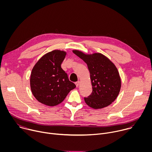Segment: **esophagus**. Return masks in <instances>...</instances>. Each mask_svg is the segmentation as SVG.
Masks as SVG:
<instances>
[{"instance_id": "obj_1", "label": "esophagus", "mask_w": 152, "mask_h": 152, "mask_svg": "<svg viewBox=\"0 0 152 152\" xmlns=\"http://www.w3.org/2000/svg\"><path fill=\"white\" fill-rule=\"evenodd\" d=\"M79 83H80V82H79V81H77V82H76L75 84H76V85L77 87H78V86H79Z\"/></svg>"}]
</instances>
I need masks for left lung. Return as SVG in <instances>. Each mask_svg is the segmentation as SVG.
<instances>
[{
  "instance_id": "8db88e82",
  "label": "left lung",
  "mask_w": 152,
  "mask_h": 152,
  "mask_svg": "<svg viewBox=\"0 0 152 152\" xmlns=\"http://www.w3.org/2000/svg\"><path fill=\"white\" fill-rule=\"evenodd\" d=\"M73 53L87 64L90 73L92 93L84 97L85 103L94 109L107 106L117 97L121 79L115 65L101 53L85 55L79 50Z\"/></svg>"
}]
</instances>
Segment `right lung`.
<instances>
[{
  "label": "right lung",
  "mask_w": 152,
  "mask_h": 152,
  "mask_svg": "<svg viewBox=\"0 0 152 152\" xmlns=\"http://www.w3.org/2000/svg\"><path fill=\"white\" fill-rule=\"evenodd\" d=\"M66 55L64 51L53 50L42 56L34 67L31 75V88L40 103L50 106L57 105L76 88L61 66Z\"/></svg>",
  "instance_id": "1"
}]
</instances>
